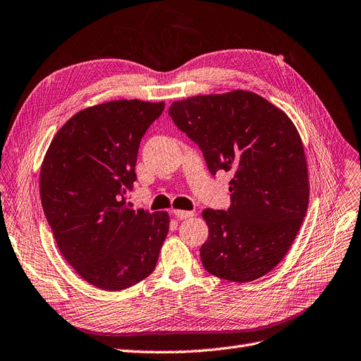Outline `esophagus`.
<instances>
[{"mask_svg": "<svg viewBox=\"0 0 361 361\" xmlns=\"http://www.w3.org/2000/svg\"><path fill=\"white\" fill-rule=\"evenodd\" d=\"M173 214L178 219H188L191 216H194L192 212H188V210H173Z\"/></svg>", "mask_w": 361, "mask_h": 361, "instance_id": "34e87169", "label": "esophagus"}]
</instances>
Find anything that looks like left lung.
<instances>
[{
    "instance_id": "1",
    "label": "left lung",
    "mask_w": 361,
    "mask_h": 361,
    "mask_svg": "<svg viewBox=\"0 0 361 361\" xmlns=\"http://www.w3.org/2000/svg\"><path fill=\"white\" fill-rule=\"evenodd\" d=\"M175 126L200 147L210 175L233 173L227 210L204 209V269L231 282L264 276L288 252L309 203L300 135L282 110L254 92L175 102Z\"/></svg>"
}]
</instances>
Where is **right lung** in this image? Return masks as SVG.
I'll use <instances>...</instances> for the list:
<instances>
[{
    "mask_svg": "<svg viewBox=\"0 0 361 361\" xmlns=\"http://www.w3.org/2000/svg\"><path fill=\"white\" fill-rule=\"evenodd\" d=\"M164 103L118 100L80 110L56 133L40 171L46 219L61 254L97 288L119 291L154 271L167 212L133 210L142 137Z\"/></svg>",
    "mask_w": 361,
    "mask_h": 361,
    "instance_id": "add662e5",
    "label": "right lung"
}]
</instances>
